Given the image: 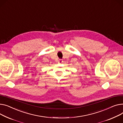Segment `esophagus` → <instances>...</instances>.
<instances>
[{"label":"esophagus","mask_w":123,"mask_h":123,"mask_svg":"<svg viewBox=\"0 0 123 123\" xmlns=\"http://www.w3.org/2000/svg\"><path fill=\"white\" fill-rule=\"evenodd\" d=\"M62 62H63V60H62V59H59V60H58V63H62Z\"/></svg>","instance_id":"obj_1"}]
</instances>
